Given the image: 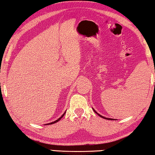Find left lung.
Segmentation results:
<instances>
[{"instance_id": "8db88e82", "label": "left lung", "mask_w": 155, "mask_h": 155, "mask_svg": "<svg viewBox=\"0 0 155 155\" xmlns=\"http://www.w3.org/2000/svg\"><path fill=\"white\" fill-rule=\"evenodd\" d=\"M93 111H94V112L96 113L97 114H98V116H100V117H102V118H103V119H108V120H116V119H111V118H107V117H103V116H102V115H100V114H98V113H97L96 111H95L94 109L93 108Z\"/></svg>"}]
</instances>
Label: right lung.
Instances as JSON below:
<instances>
[{
  "instance_id": "obj_1",
  "label": "right lung",
  "mask_w": 155,
  "mask_h": 155,
  "mask_svg": "<svg viewBox=\"0 0 155 155\" xmlns=\"http://www.w3.org/2000/svg\"><path fill=\"white\" fill-rule=\"evenodd\" d=\"M65 114V112L64 113V114H63L62 115V116H61L60 117V118H59L58 119H57V120H55V121H53V122H51V123H49V124H47V125H50V124H55V123H56V122H58V121H60V119H62V117H63V116H64V115Z\"/></svg>"
}]
</instances>
